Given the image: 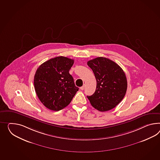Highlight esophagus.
<instances>
[{
	"instance_id": "esophagus-1",
	"label": "esophagus",
	"mask_w": 160,
	"mask_h": 160,
	"mask_svg": "<svg viewBox=\"0 0 160 160\" xmlns=\"http://www.w3.org/2000/svg\"><path fill=\"white\" fill-rule=\"evenodd\" d=\"M85 89V86H81V88H80V89H81V90H83V89Z\"/></svg>"
}]
</instances>
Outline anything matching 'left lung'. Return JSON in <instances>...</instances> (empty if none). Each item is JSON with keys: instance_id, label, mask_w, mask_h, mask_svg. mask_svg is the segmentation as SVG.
Segmentation results:
<instances>
[{"instance_id": "1", "label": "left lung", "mask_w": 160, "mask_h": 160, "mask_svg": "<svg viewBox=\"0 0 160 160\" xmlns=\"http://www.w3.org/2000/svg\"><path fill=\"white\" fill-rule=\"evenodd\" d=\"M96 79V89L88 96L90 104L100 111L114 108L123 99L127 90V80L123 70L114 62L106 58L88 61Z\"/></svg>"}]
</instances>
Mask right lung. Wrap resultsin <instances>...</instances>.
<instances>
[{
  "label": "right lung",
  "instance_id": "obj_1",
  "mask_svg": "<svg viewBox=\"0 0 160 160\" xmlns=\"http://www.w3.org/2000/svg\"><path fill=\"white\" fill-rule=\"evenodd\" d=\"M74 60L58 56L51 58L38 67L34 76L37 96L51 110H61L67 106L79 90L69 71Z\"/></svg>",
  "mask_w": 160,
  "mask_h": 160
}]
</instances>
